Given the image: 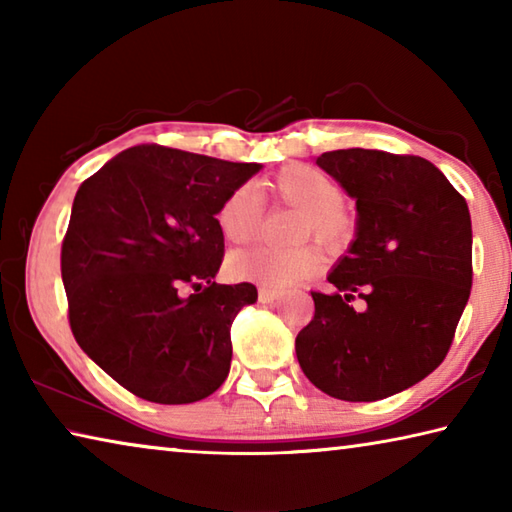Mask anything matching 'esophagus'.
<instances>
[{
    "label": "esophagus",
    "instance_id": "esophagus-1",
    "mask_svg": "<svg viewBox=\"0 0 512 512\" xmlns=\"http://www.w3.org/2000/svg\"><path fill=\"white\" fill-rule=\"evenodd\" d=\"M277 298H280V291H277V289H266V287L259 289V302H264V305H266V302L277 300Z\"/></svg>",
    "mask_w": 512,
    "mask_h": 512
}]
</instances>
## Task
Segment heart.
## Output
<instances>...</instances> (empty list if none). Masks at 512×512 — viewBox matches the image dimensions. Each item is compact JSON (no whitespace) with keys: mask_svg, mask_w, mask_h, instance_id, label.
Masks as SVG:
<instances>
[{"mask_svg":"<svg viewBox=\"0 0 512 512\" xmlns=\"http://www.w3.org/2000/svg\"><path fill=\"white\" fill-rule=\"evenodd\" d=\"M284 205L300 210L298 237L314 235L327 246H339L352 235V221L341 203V187L332 176L311 164H287L264 183ZM264 221V207L253 185H241L225 196L216 210V223L232 244L255 241ZM320 255L316 248H253L230 259V273L239 280L282 289L316 273Z\"/></svg>","mask_w":512,"mask_h":512,"instance_id":"1","label":"heart"}]
</instances>
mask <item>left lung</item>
Listing matches in <instances>:
<instances>
[{
	"label": "left lung",
	"instance_id": "obj_1",
	"mask_svg": "<svg viewBox=\"0 0 512 512\" xmlns=\"http://www.w3.org/2000/svg\"><path fill=\"white\" fill-rule=\"evenodd\" d=\"M316 164L357 201V235L327 275L334 291H311L300 368L336 400H384L447 357L472 289L470 210L418 155L341 149Z\"/></svg>",
	"mask_w": 512,
	"mask_h": 512
}]
</instances>
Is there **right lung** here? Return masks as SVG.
Returning <instances> with one entry per match:
<instances>
[{"instance_id":"obj_1","label":"right lung","mask_w":512,"mask_h":512,"mask_svg":"<svg viewBox=\"0 0 512 512\" xmlns=\"http://www.w3.org/2000/svg\"><path fill=\"white\" fill-rule=\"evenodd\" d=\"M262 169L133 146L74 196L60 250L69 327L101 370L142 400L189 404L230 372V327L253 284H216V210Z\"/></svg>"}]
</instances>
